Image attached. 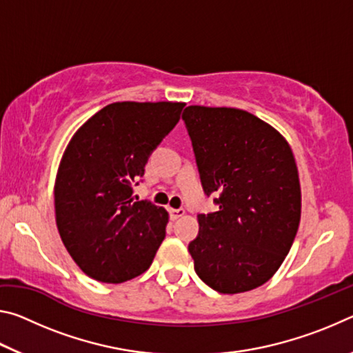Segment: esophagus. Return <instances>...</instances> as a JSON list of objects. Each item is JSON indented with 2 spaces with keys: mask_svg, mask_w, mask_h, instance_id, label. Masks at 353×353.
Returning <instances> with one entry per match:
<instances>
[{
  "mask_svg": "<svg viewBox=\"0 0 353 353\" xmlns=\"http://www.w3.org/2000/svg\"><path fill=\"white\" fill-rule=\"evenodd\" d=\"M185 214V210L183 208H170V216L172 221H176L179 218H182Z\"/></svg>",
  "mask_w": 353,
  "mask_h": 353,
  "instance_id": "1",
  "label": "esophagus"
}]
</instances>
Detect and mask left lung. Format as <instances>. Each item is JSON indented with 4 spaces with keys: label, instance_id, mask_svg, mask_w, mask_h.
Wrapping results in <instances>:
<instances>
[{
    "label": "left lung",
    "instance_id": "1",
    "mask_svg": "<svg viewBox=\"0 0 353 353\" xmlns=\"http://www.w3.org/2000/svg\"><path fill=\"white\" fill-rule=\"evenodd\" d=\"M182 119L201 183L218 212L199 214L188 244L194 271L223 294L270 280L288 255L301 221L294 155L270 124L230 107L190 105Z\"/></svg>",
    "mask_w": 353,
    "mask_h": 353
}]
</instances>
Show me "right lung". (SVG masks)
I'll list each match as a JSON object with an SVG mask.
<instances>
[{"instance_id":"add662e5","label":"right lung","mask_w":353,"mask_h":353,"mask_svg":"<svg viewBox=\"0 0 353 353\" xmlns=\"http://www.w3.org/2000/svg\"><path fill=\"white\" fill-rule=\"evenodd\" d=\"M183 103H113L71 139L59 166L56 223L76 265L98 282L145 272L166 234L168 212L139 201L149 155L181 119Z\"/></svg>"}]
</instances>
